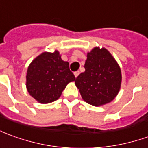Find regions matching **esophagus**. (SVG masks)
Wrapping results in <instances>:
<instances>
[{
	"label": "esophagus",
	"instance_id": "34e87169",
	"mask_svg": "<svg viewBox=\"0 0 148 148\" xmlns=\"http://www.w3.org/2000/svg\"><path fill=\"white\" fill-rule=\"evenodd\" d=\"M79 74H80V72H79V71H75V72H74V73L75 77H77V76L79 75Z\"/></svg>",
	"mask_w": 148,
	"mask_h": 148
}]
</instances>
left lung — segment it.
<instances>
[{"mask_svg":"<svg viewBox=\"0 0 148 148\" xmlns=\"http://www.w3.org/2000/svg\"><path fill=\"white\" fill-rule=\"evenodd\" d=\"M84 67L75 80L82 99L101 106L111 102L121 89L122 77L119 65L107 49L96 47L87 53Z\"/></svg>","mask_w":148,"mask_h":148,"instance_id":"8db88e82","label":"left lung"}]
</instances>
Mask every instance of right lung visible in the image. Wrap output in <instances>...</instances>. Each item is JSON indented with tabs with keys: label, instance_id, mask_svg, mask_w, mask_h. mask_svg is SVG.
<instances>
[{
	"label": "right lung",
	"instance_id": "1",
	"mask_svg": "<svg viewBox=\"0 0 148 148\" xmlns=\"http://www.w3.org/2000/svg\"><path fill=\"white\" fill-rule=\"evenodd\" d=\"M74 80L69 62L62 59L58 51L43 52L27 68L26 87L38 102L47 104L58 100L66 85Z\"/></svg>",
	"mask_w": 148,
	"mask_h": 148
}]
</instances>
